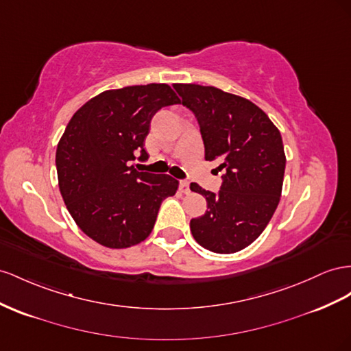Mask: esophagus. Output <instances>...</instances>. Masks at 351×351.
Masks as SVG:
<instances>
[{"label":"esophagus","mask_w":351,"mask_h":351,"mask_svg":"<svg viewBox=\"0 0 351 351\" xmlns=\"http://www.w3.org/2000/svg\"><path fill=\"white\" fill-rule=\"evenodd\" d=\"M178 189H180V192H182V193H189V192H191V189H189V183L186 182V180H182V182H180Z\"/></svg>","instance_id":"esophagus-1"}]
</instances>
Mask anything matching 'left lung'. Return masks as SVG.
Returning a JSON list of instances; mask_svg holds the SVG:
<instances>
[{"instance_id":"1","label":"left lung","mask_w":351,"mask_h":351,"mask_svg":"<svg viewBox=\"0 0 351 351\" xmlns=\"http://www.w3.org/2000/svg\"><path fill=\"white\" fill-rule=\"evenodd\" d=\"M173 87L197 119L205 159L219 160L224 171L219 193L191 184L208 206L191 220V232L213 252H238L258 238L278 208L287 164L280 132L243 97L197 84Z\"/></svg>"}]
</instances>
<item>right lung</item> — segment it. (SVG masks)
<instances>
[{
  "label": "right lung",
  "mask_w": 351,
  "mask_h": 351,
  "mask_svg": "<svg viewBox=\"0 0 351 351\" xmlns=\"http://www.w3.org/2000/svg\"><path fill=\"white\" fill-rule=\"evenodd\" d=\"M180 103L167 84L108 90L73 113L56 150L59 189L80 229L108 248H128L152 232L159 206L177 192L171 176L137 171L155 113Z\"/></svg>",
  "instance_id": "obj_1"
}]
</instances>
